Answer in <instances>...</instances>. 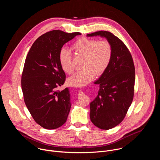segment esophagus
Here are the masks:
<instances>
[{"label": "esophagus", "instance_id": "34e87169", "mask_svg": "<svg viewBox=\"0 0 160 160\" xmlns=\"http://www.w3.org/2000/svg\"><path fill=\"white\" fill-rule=\"evenodd\" d=\"M79 93H80V94H82V93H83V92H82V90H80V91H79Z\"/></svg>", "mask_w": 160, "mask_h": 160}]
</instances>
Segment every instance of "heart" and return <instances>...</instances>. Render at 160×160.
<instances>
[{"instance_id":"heart-1","label":"heart","mask_w":160,"mask_h":160,"mask_svg":"<svg viewBox=\"0 0 160 160\" xmlns=\"http://www.w3.org/2000/svg\"><path fill=\"white\" fill-rule=\"evenodd\" d=\"M73 48L85 58L82 65L83 69L67 80L68 84L73 87L85 86L94 79L96 75H102L108 67L112 56V45L107 40L82 37L74 43ZM59 61L66 73L71 74L73 72L72 54L66 48L60 50Z\"/></svg>"}]
</instances>
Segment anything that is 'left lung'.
Here are the masks:
<instances>
[{"label": "left lung", "instance_id": "left-lung-1", "mask_svg": "<svg viewBox=\"0 0 160 160\" xmlns=\"http://www.w3.org/2000/svg\"><path fill=\"white\" fill-rule=\"evenodd\" d=\"M105 38L112 45V56L106 71L95 81L99 89L90 103V118L97 127L109 130L120 123L130 106L135 83V68L124 43L112 33L99 31L87 37Z\"/></svg>", "mask_w": 160, "mask_h": 160}]
</instances>
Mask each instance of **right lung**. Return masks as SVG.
I'll return each mask as SVG.
<instances>
[{"label":"right lung","mask_w":160,"mask_h":160,"mask_svg":"<svg viewBox=\"0 0 160 160\" xmlns=\"http://www.w3.org/2000/svg\"><path fill=\"white\" fill-rule=\"evenodd\" d=\"M79 32L53 30L38 37L27 56L21 77L25 104L34 120L44 128H58L66 122L72 102L70 90L58 88L66 75L59 61L63 45Z\"/></svg>","instance_id":"add662e5"}]
</instances>
